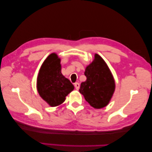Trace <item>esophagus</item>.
Returning <instances> with one entry per match:
<instances>
[{
    "label": "esophagus",
    "mask_w": 152,
    "mask_h": 152,
    "mask_svg": "<svg viewBox=\"0 0 152 152\" xmlns=\"http://www.w3.org/2000/svg\"><path fill=\"white\" fill-rule=\"evenodd\" d=\"M74 86H75V87L77 90H78V89H79V87H80V85H79V83H75Z\"/></svg>",
    "instance_id": "obj_1"
}]
</instances>
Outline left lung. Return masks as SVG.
Returning a JSON list of instances; mask_svg holds the SVG:
<instances>
[{"instance_id":"1","label":"left lung","mask_w":152,"mask_h":152,"mask_svg":"<svg viewBox=\"0 0 152 152\" xmlns=\"http://www.w3.org/2000/svg\"><path fill=\"white\" fill-rule=\"evenodd\" d=\"M87 79L82 82L79 92L89 105L99 109L108 105L115 89V81L106 62L98 54L86 67Z\"/></svg>"}]
</instances>
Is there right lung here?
<instances>
[{
    "label": "right lung",
    "instance_id": "obj_1",
    "mask_svg": "<svg viewBox=\"0 0 152 152\" xmlns=\"http://www.w3.org/2000/svg\"><path fill=\"white\" fill-rule=\"evenodd\" d=\"M37 89L41 98L52 107L63 103L74 89L71 81L61 73V59L56 53L47 57L39 69Z\"/></svg>",
    "mask_w": 152,
    "mask_h": 152
}]
</instances>
